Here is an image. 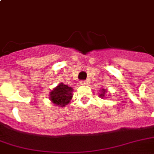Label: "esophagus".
<instances>
[{
	"label": "esophagus",
	"mask_w": 154,
	"mask_h": 154,
	"mask_svg": "<svg viewBox=\"0 0 154 154\" xmlns=\"http://www.w3.org/2000/svg\"><path fill=\"white\" fill-rule=\"evenodd\" d=\"M80 82H81V85H86V84H87V81H85V80H82Z\"/></svg>",
	"instance_id": "34e87169"
}]
</instances>
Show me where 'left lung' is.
Wrapping results in <instances>:
<instances>
[{
  "mask_svg": "<svg viewBox=\"0 0 154 154\" xmlns=\"http://www.w3.org/2000/svg\"><path fill=\"white\" fill-rule=\"evenodd\" d=\"M105 92H106V90H105V89H103V90H102V93L100 94V97H104V94H105Z\"/></svg>",
  "mask_w": 154,
  "mask_h": 154,
  "instance_id": "left-lung-1",
  "label": "left lung"
}]
</instances>
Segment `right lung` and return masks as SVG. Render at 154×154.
<instances>
[{
    "label": "right lung",
    "instance_id": "1",
    "mask_svg": "<svg viewBox=\"0 0 154 154\" xmlns=\"http://www.w3.org/2000/svg\"><path fill=\"white\" fill-rule=\"evenodd\" d=\"M72 88L66 85L60 83L57 88L51 91L50 98L51 102L57 106L63 107L69 103L70 100L72 99Z\"/></svg>",
    "mask_w": 154,
    "mask_h": 154
}]
</instances>
